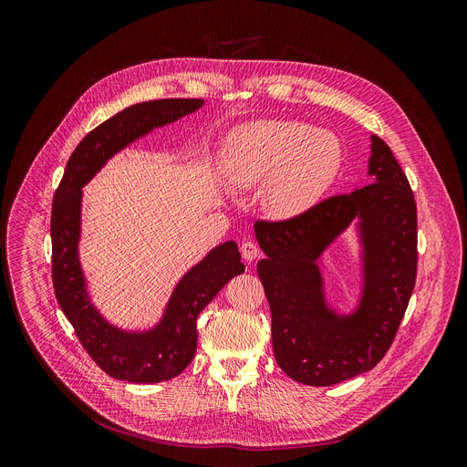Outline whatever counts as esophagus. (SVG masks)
<instances>
[{"label":"esophagus","mask_w":467,"mask_h":467,"mask_svg":"<svg viewBox=\"0 0 467 467\" xmlns=\"http://www.w3.org/2000/svg\"><path fill=\"white\" fill-rule=\"evenodd\" d=\"M240 251H242V256H244V260H247V262H253L256 256H258V245L253 242V240H245V242H242V245H240Z\"/></svg>","instance_id":"34e87169"}]
</instances>
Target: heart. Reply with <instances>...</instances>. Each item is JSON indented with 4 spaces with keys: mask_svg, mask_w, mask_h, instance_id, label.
<instances>
[{
    "mask_svg": "<svg viewBox=\"0 0 467 467\" xmlns=\"http://www.w3.org/2000/svg\"><path fill=\"white\" fill-rule=\"evenodd\" d=\"M342 148L335 135L292 119H260L240 127L225 151V173L238 188L260 182L262 205L274 218L312 209L335 182Z\"/></svg>",
    "mask_w": 467,
    "mask_h": 467,
    "instance_id": "1",
    "label": "heart"
}]
</instances>
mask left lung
<instances>
[{"label": "left lung", "mask_w": 467, "mask_h": 467, "mask_svg": "<svg viewBox=\"0 0 467 467\" xmlns=\"http://www.w3.org/2000/svg\"><path fill=\"white\" fill-rule=\"evenodd\" d=\"M369 184L332 195L305 214L254 223L256 264L272 310L275 360L294 380L330 386L373 369L403 321L418 274L414 192L389 146L371 137ZM353 219L365 247L359 308L338 317L324 303L317 258Z\"/></svg>", "instance_id": "left-lung-1"}]
</instances>
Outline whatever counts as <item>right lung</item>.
<instances>
[{
  "label": "right lung",
  "mask_w": 467,
  "mask_h": 467,
  "mask_svg": "<svg viewBox=\"0 0 467 467\" xmlns=\"http://www.w3.org/2000/svg\"><path fill=\"white\" fill-rule=\"evenodd\" d=\"M202 105L203 99H155L130 105L114 114L79 142L53 195L51 279L55 297L92 360L118 380L150 384L177 377L195 355L199 312L245 268L234 242L218 245L181 279L155 328L123 332L99 316L85 290L78 256L81 188L132 140Z\"/></svg>",
  "instance_id": "obj_1"
}]
</instances>
